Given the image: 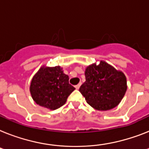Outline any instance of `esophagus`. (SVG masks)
<instances>
[{
  "label": "esophagus",
  "mask_w": 149,
  "mask_h": 149,
  "mask_svg": "<svg viewBox=\"0 0 149 149\" xmlns=\"http://www.w3.org/2000/svg\"><path fill=\"white\" fill-rule=\"evenodd\" d=\"M81 85V83H79L78 84H77V85H75V88L76 89H79L80 88V86Z\"/></svg>",
  "instance_id": "1"
}]
</instances>
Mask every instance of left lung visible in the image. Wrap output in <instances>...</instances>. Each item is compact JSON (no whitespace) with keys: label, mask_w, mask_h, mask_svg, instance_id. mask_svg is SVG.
I'll use <instances>...</instances> for the list:
<instances>
[{"label":"left lung","mask_w":149,"mask_h":149,"mask_svg":"<svg viewBox=\"0 0 149 149\" xmlns=\"http://www.w3.org/2000/svg\"><path fill=\"white\" fill-rule=\"evenodd\" d=\"M86 81L79 88L89 105L98 110H108L120 104L127 89L124 74L101 61L86 68Z\"/></svg>","instance_id":"left-lung-1"}]
</instances>
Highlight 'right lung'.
Returning a JSON list of instances; mask_svg holds the SVG:
<instances>
[{
    "label": "right lung",
    "instance_id": "right-lung-1",
    "mask_svg": "<svg viewBox=\"0 0 149 149\" xmlns=\"http://www.w3.org/2000/svg\"><path fill=\"white\" fill-rule=\"evenodd\" d=\"M68 81V76L59 66L41 68L31 81L32 97L38 105L56 110L65 104L68 97L75 89Z\"/></svg>",
    "mask_w": 149,
    "mask_h": 149
}]
</instances>
